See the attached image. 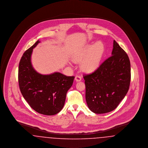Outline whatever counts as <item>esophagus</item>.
Returning a JSON list of instances; mask_svg holds the SVG:
<instances>
[{"label":"esophagus","instance_id":"obj_1","mask_svg":"<svg viewBox=\"0 0 148 148\" xmlns=\"http://www.w3.org/2000/svg\"><path fill=\"white\" fill-rule=\"evenodd\" d=\"M75 80L76 82H80L82 80V77H80V76L77 75L75 77Z\"/></svg>","mask_w":148,"mask_h":148}]
</instances>
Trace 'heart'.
<instances>
[{
    "label": "heart",
    "instance_id": "b5f03b06",
    "mask_svg": "<svg viewBox=\"0 0 148 148\" xmlns=\"http://www.w3.org/2000/svg\"><path fill=\"white\" fill-rule=\"evenodd\" d=\"M104 52V44L101 42H97L86 45L73 60L76 62H81L85 60L81 65L82 69L85 72L90 73L99 66Z\"/></svg>",
    "mask_w": 148,
    "mask_h": 148
}]
</instances>
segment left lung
Returning a JSON list of instances; mask_svg holds the SVG:
<instances>
[{"label":"left lung","instance_id":"8db88e82","mask_svg":"<svg viewBox=\"0 0 148 148\" xmlns=\"http://www.w3.org/2000/svg\"><path fill=\"white\" fill-rule=\"evenodd\" d=\"M130 71L127 53L114 40L112 56L93 73L84 75L85 99L89 109L96 114L114 110L128 92Z\"/></svg>","mask_w":148,"mask_h":148}]
</instances>
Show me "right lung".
<instances>
[{
	"label": "right lung",
	"instance_id": "obj_1",
	"mask_svg": "<svg viewBox=\"0 0 148 148\" xmlns=\"http://www.w3.org/2000/svg\"><path fill=\"white\" fill-rule=\"evenodd\" d=\"M38 40L21 56L19 65L18 82L24 98L38 113L53 115L63 109L68 90L72 86L74 77H67L56 72L42 75L36 72L31 63L33 49Z\"/></svg>",
	"mask_w": 148,
	"mask_h": 148
}]
</instances>
